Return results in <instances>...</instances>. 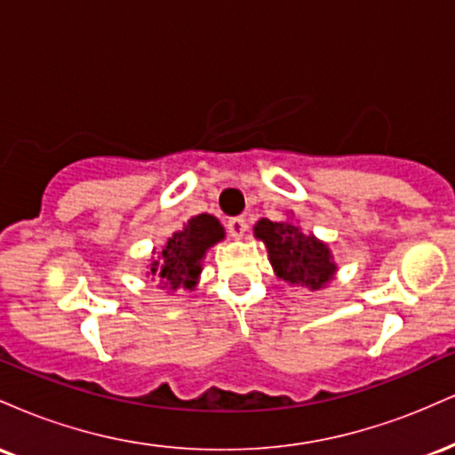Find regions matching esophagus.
I'll use <instances>...</instances> for the list:
<instances>
[{
  "label": "esophagus",
  "mask_w": 455,
  "mask_h": 455,
  "mask_svg": "<svg viewBox=\"0 0 455 455\" xmlns=\"http://www.w3.org/2000/svg\"><path fill=\"white\" fill-rule=\"evenodd\" d=\"M227 227H228V233H231V237L235 239L243 237L245 231H248V222H245L243 218H231V220L227 222Z\"/></svg>",
  "instance_id": "obj_1"
}]
</instances>
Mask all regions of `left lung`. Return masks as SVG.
I'll return each instance as SVG.
<instances>
[{
	"label": "left lung",
	"mask_w": 455,
	"mask_h": 455,
	"mask_svg": "<svg viewBox=\"0 0 455 455\" xmlns=\"http://www.w3.org/2000/svg\"><path fill=\"white\" fill-rule=\"evenodd\" d=\"M254 237L267 248L275 275L293 286L318 291L333 280L338 265L331 250L315 235H306L293 222H271L260 218L254 224Z\"/></svg>",
	"instance_id": "left-lung-1"
}]
</instances>
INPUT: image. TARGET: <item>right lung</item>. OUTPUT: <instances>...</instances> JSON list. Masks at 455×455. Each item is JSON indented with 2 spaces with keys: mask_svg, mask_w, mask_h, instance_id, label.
Masks as SVG:
<instances>
[{
  "mask_svg": "<svg viewBox=\"0 0 455 455\" xmlns=\"http://www.w3.org/2000/svg\"><path fill=\"white\" fill-rule=\"evenodd\" d=\"M222 239L224 228L218 218L210 213L192 216L180 231L166 239L158 252V259L151 263L149 274L169 291H192L203 271L201 263L205 259V252Z\"/></svg>",
  "mask_w": 455,
  "mask_h": 455,
  "instance_id": "right-lung-1",
  "label": "right lung"
}]
</instances>
